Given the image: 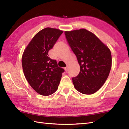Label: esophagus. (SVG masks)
Segmentation results:
<instances>
[{"instance_id": "34e87169", "label": "esophagus", "mask_w": 129, "mask_h": 129, "mask_svg": "<svg viewBox=\"0 0 129 129\" xmlns=\"http://www.w3.org/2000/svg\"><path fill=\"white\" fill-rule=\"evenodd\" d=\"M68 69H69V66L67 65V67L64 68V70H65L66 72H68Z\"/></svg>"}]
</instances>
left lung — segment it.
<instances>
[{
  "mask_svg": "<svg viewBox=\"0 0 129 129\" xmlns=\"http://www.w3.org/2000/svg\"><path fill=\"white\" fill-rule=\"evenodd\" d=\"M64 34L80 66L79 74L72 79L74 87L83 94H93L102 87L110 73V50L85 29L65 31Z\"/></svg>",
  "mask_w": 129,
  "mask_h": 129,
  "instance_id": "8db88e82",
  "label": "left lung"
}]
</instances>
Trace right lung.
Segmentation results:
<instances>
[{"instance_id":"obj_1","label":"right lung","mask_w":129,"mask_h":129,"mask_svg":"<svg viewBox=\"0 0 129 129\" xmlns=\"http://www.w3.org/2000/svg\"><path fill=\"white\" fill-rule=\"evenodd\" d=\"M63 30L47 27L37 33L22 54L23 72L30 87L37 93L48 96L58 88L64 69L58 67L55 60L48 57Z\"/></svg>"}]
</instances>
